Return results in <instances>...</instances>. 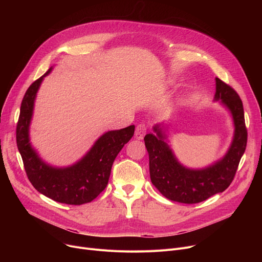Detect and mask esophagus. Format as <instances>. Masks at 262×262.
Instances as JSON below:
<instances>
[{"instance_id": "obj_1", "label": "esophagus", "mask_w": 262, "mask_h": 262, "mask_svg": "<svg viewBox=\"0 0 262 262\" xmlns=\"http://www.w3.org/2000/svg\"><path fill=\"white\" fill-rule=\"evenodd\" d=\"M146 133V125L144 123H140L137 125L136 127V132H135V137L137 139H143V137Z\"/></svg>"}]
</instances>
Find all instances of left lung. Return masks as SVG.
I'll return each instance as SVG.
<instances>
[{"mask_svg":"<svg viewBox=\"0 0 262 262\" xmlns=\"http://www.w3.org/2000/svg\"><path fill=\"white\" fill-rule=\"evenodd\" d=\"M220 100L231 113L235 135L226 155L212 166L200 170L184 167L164 141L167 137L159 125L154 127L156 134L145 135L150 181L167 199L184 204H196L223 192L233 181L247 142L244 110L236 90L216 77L214 101Z\"/></svg>","mask_w":262,"mask_h":262,"instance_id":"1","label":"left lung"}]
</instances>
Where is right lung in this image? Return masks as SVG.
I'll return each mask as SVG.
<instances>
[{
	"label": "right lung",
	"mask_w": 262,
	"mask_h": 262,
	"mask_svg": "<svg viewBox=\"0 0 262 262\" xmlns=\"http://www.w3.org/2000/svg\"><path fill=\"white\" fill-rule=\"evenodd\" d=\"M52 69L35 80L26 90L17 123V145L27 177L40 193L63 204L89 203L106 188L113 163L132 137L135 125L110 130L101 136L91 149L71 167L54 168L41 160L30 143L29 128L36 93L41 81Z\"/></svg>",
	"instance_id": "add662e5"
}]
</instances>
